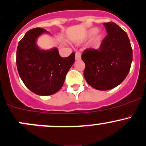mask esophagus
Wrapping results in <instances>:
<instances>
[{
	"instance_id": "1",
	"label": "esophagus",
	"mask_w": 146,
	"mask_h": 146,
	"mask_svg": "<svg viewBox=\"0 0 146 146\" xmlns=\"http://www.w3.org/2000/svg\"><path fill=\"white\" fill-rule=\"evenodd\" d=\"M81 59V53L80 52L76 53V60H80Z\"/></svg>"
}]
</instances>
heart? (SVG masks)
<instances>
[{"mask_svg":"<svg viewBox=\"0 0 146 146\" xmlns=\"http://www.w3.org/2000/svg\"><path fill=\"white\" fill-rule=\"evenodd\" d=\"M85 38L90 39V46L91 48L98 49L103 44L105 38V34L102 31H98L97 28H91L86 31Z\"/></svg>","mask_w":146,"mask_h":146,"instance_id":"heart-1","label":"heart"}]
</instances>
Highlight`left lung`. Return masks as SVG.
<instances>
[{
  "label": "left lung",
  "mask_w": 146,
  "mask_h": 146,
  "mask_svg": "<svg viewBox=\"0 0 146 146\" xmlns=\"http://www.w3.org/2000/svg\"><path fill=\"white\" fill-rule=\"evenodd\" d=\"M107 34L99 50L88 49L82 54L86 64L84 78L96 90H108L126 78L133 60V50L126 33L114 23H105Z\"/></svg>",
  "instance_id": "1"
}]
</instances>
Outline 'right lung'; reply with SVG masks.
Returning a JSON list of instances; mask_svg holds the SVG:
<instances>
[{"instance_id": "obj_1", "label": "right lung", "mask_w": 146, "mask_h": 146, "mask_svg": "<svg viewBox=\"0 0 146 146\" xmlns=\"http://www.w3.org/2000/svg\"><path fill=\"white\" fill-rule=\"evenodd\" d=\"M50 34L37 28L30 30L18 43L16 64L25 86L39 96H50L62 88L66 74L75 61V53L62 58L56 47L40 48L37 40L43 34Z\"/></svg>"}]
</instances>
